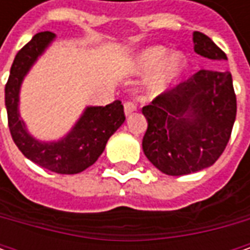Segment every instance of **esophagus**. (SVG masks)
Returning a JSON list of instances; mask_svg holds the SVG:
<instances>
[{
    "mask_svg": "<svg viewBox=\"0 0 250 250\" xmlns=\"http://www.w3.org/2000/svg\"><path fill=\"white\" fill-rule=\"evenodd\" d=\"M136 103L135 101H126L125 104H124V110H125V115H130L133 111H136Z\"/></svg>",
    "mask_w": 250,
    "mask_h": 250,
    "instance_id": "34e87169",
    "label": "esophagus"
}]
</instances>
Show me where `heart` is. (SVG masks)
<instances>
[{"label": "heart", "instance_id": "obj_1", "mask_svg": "<svg viewBox=\"0 0 250 250\" xmlns=\"http://www.w3.org/2000/svg\"><path fill=\"white\" fill-rule=\"evenodd\" d=\"M166 53V47L153 45L143 50L136 58V65L143 72H149L158 66L149 82V89L153 94H160L168 90L177 82L187 66L185 55L181 51H172L164 57Z\"/></svg>", "mask_w": 250, "mask_h": 250}]
</instances>
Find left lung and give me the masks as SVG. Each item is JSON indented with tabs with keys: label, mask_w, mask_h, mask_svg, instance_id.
Returning <instances> with one entry per match:
<instances>
[{
	"label": "left lung",
	"mask_w": 250,
	"mask_h": 250,
	"mask_svg": "<svg viewBox=\"0 0 250 250\" xmlns=\"http://www.w3.org/2000/svg\"><path fill=\"white\" fill-rule=\"evenodd\" d=\"M195 53L227 60L206 34L193 33ZM147 130L142 147L154 167L167 175H187L210 167L223 154L236 117L229 72H199L142 108Z\"/></svg>",
	"instance_id": "1"
}]
</instances>
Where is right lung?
Listing matches in <instances>:
<instances>
[{"label": "right lung", "mask_w": 250, "mask_h": 250, "mask_svg": "<svg viewBox=\"0 0 250 250\" xmlns=\"http://www.w3.org/2000/svg\"><path fill=\"white\" fill-rule=\"evenodd\" d=\"M54 39L55 34L51 32L37 33L16 54L5 84L8 126L15 145L24 157L57 174H78L97 161L111 135L124 124V105L115 100L105 107H86L82 117L62 139L42 142L33 138L19 115V91L24 76Z\"/></svg>", "instance_id": "obj_1"}]
</instances>
